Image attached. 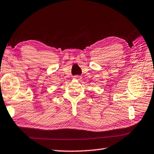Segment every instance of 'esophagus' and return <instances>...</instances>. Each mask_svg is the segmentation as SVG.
I'll use <instances>...</instances> for the list:
<instances>
[{
  "label": "esophagus",
  "instance_id": "esophagus-1",
  "mask_svg": "<svg viewBox=\"0 0 154 154\" xmlns=\"http://www.w3.org/2000/svg\"><path fill=\"white\" fill-rule=\"evenodd\" d=\"M79 78H80L79 77H78V76H76V77H75V79H79Z\"/></svg>",
  "mask_w": 154,
  "mask_h": 154
}]
</instances>
